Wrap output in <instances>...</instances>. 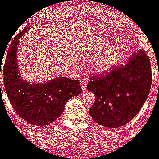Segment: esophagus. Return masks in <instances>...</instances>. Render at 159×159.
Here are the masks:
<instances>
[{
	"label": "esophagus",
	"mask_w": 159,
	"mask_h": 159,
	"mask_svg": "<svg viewBox=\"0 0 159 159\" xmlns=\"http://www.w3.org/2000/svg\"><path fill=\"white\" fill-rule=\"evenodd\" d=\"M81 88L82 91H86L87 90V81H83L81 80Z\"/></svg>",
	"instance_id": "esophagus-1"
}]
</instances>
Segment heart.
<instances>
[{
	"label": "heart",
	"instance_id": "b5f03b06",
	"mask_svg": "<svg viewBox=\"0 0 159 159\" xmlns=\"http://www.w3.org/2000/svg\"><path fill=\"white\" fill-rule=\"evenodd\" d=\"M89 58L91 61V68L97 73H105L113 66L115 59V54H112L107 57L101 58L98 53L95 52L92 49H89Z\"/></svg>",
	"mask_w": 159,
	"mask_h": 159
}]
</instances>
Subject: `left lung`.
<instances>
[{"mask_svg":"<svg viewBox=\"0 0 159 159\" xmlns=\"http://www.w3.org/2000/svg\"><path fill=\"white\" fill-rule=\"evenodd\" d=\"M90 80L87 88L95 95L91 116L105 127H120L136 116L148 98L152 82L149 58L139 50L125 66Z\"/></svg>","mask_w":159,"mask_h":159,"instance_id":"left-lung-1","label":"left lung"}]
</instances>
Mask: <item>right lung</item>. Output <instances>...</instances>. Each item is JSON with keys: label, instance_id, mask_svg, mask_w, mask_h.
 <instances>
[{"label": "right lung", "instance_id": "obj_1", "mask_svg": "<svg viewBox=\"0 0 159 159\" xmlns=\"http://www.w3.org/2000/svg\"><path fill=\"white\" fill-rule=\"evenodd\" d=\"M24 28L13 39L7 52L4 84L9 101L18 115L35 126H46L58 119L66 103L81 93L78 80L59 77L43 84H31L23 80L16 62L17 46L27 31Z\"/></svg>", "mask_w": 159, "mask_h": 159}]
</instances>
